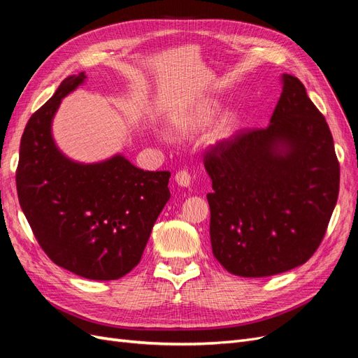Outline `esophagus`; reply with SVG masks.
I'll use <instances>...</instances> for the list:
<instances>
[{"label":"esophagus","instance_id":"obj_1","mask_svg":"<svg viewBox=\"0 0 358 358\" xmlns=\"http://www.w3.org/2000/svg\"><path fill=\"white\" fill-rule=\"evenodd\" d=\"M175 180L179 187L187 188L191 185V175L188 173V170H179L175 175Z\"/></svg>","mask_w":358,"mask_h":358}]
</instances>
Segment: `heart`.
Instances as JSON below:
<instances>
[{
    "instance_id": "1",
    "label": "heart",
    "mask_w": 358,
    "mask_h": 358,
    "mask_svg": "<svg viewBox=\"0 0 358 358\" xmlns=\"http://www.w3.org/2000/svg\"><path fill=\"white\" fill-rule=\"evenodd\" d=\"M208 121H209V112L206 109H200L196 113L178 119L175 125L179 129H183V131H194V129L203 127Z\"/></svg>"
}]
</instances>
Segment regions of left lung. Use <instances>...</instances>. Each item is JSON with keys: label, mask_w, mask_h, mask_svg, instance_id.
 I'll use <instances>...</instances> for the list:
<instances>
[{"label": "left lung", "mask_w": 358, "mask_h": 358, "mask_svg": "<svg viewBox=\"0 0 358 358\" xmlns=\"http://www.w3.org/2000/svg\"><path fill=\"white\" fill-rule=\"evenodd\" d=\"M204 167L215 258L230 273L263 278L305 264L338 201L341 167L326 117L303 83L282 76L266 128L208 149Z\"/></svg>", "instance_id": "1"}]
</instances>
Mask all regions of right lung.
<instances>
[{"mask_svg":"<svg viewBox=\"0 0 358 358\" xmlns=\"http://www.w3.org/2000/svg\"><path fill=\"white\" fill-rule=\"evenodd\" d=\"M86 79L70 76L32 113L20 138L16 187L32 233L59 267L94 280H115L138 264L170 199V171H145L125 157L80 164L52 138L61 100Z\"/></svg>","mask_w":358,"mask_h":358,"instance_id":"1","label":"right lung"}]
</instances>
